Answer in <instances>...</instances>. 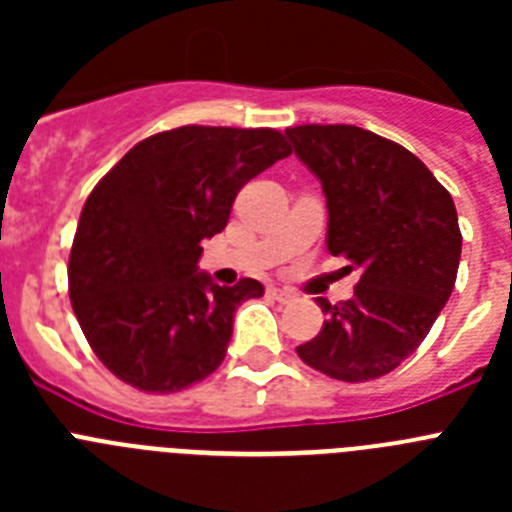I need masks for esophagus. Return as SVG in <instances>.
<instances>
[{
  "label": "esophagus",
  "mask_w": 512,
  "mask_h": 512,
  "mask_svg": "<svg viewBox=\"0 0 512 512\" xmlns=\"http://www.w3.org/2000/svg\"><path fill=\"white\" fill-rule=\"evenodd\" d=\"M269 295L274 297V300H279V302L297 300V292H295V289H289V287H271Z\"/></svg>",
  "instance_id": "1"
}]
</instances>
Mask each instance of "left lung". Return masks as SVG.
<instances>
[{
    "instance_id": "left-lung-1",
    "label": "left lung",
    "mask_w": 512,
    "mask_h": 512,
    "mask_svg": "<svg viewBox=\"0 0 512 512\" xmlns=\"http://www.w3.org/2000/svg\"><path fill=\"white\" fill-rule=\"evenodd\" d=\"M318 176L328 205V251L361 277L351 300L330 305L307 366L341 382L390 374L413 354L449 302L461 259L451 194L408 148L356 125L284 130Z\"/></svg>"
}]
</instances>
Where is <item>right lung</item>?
<instances>
[{"mask_svg":"<svg viewBox=\"0 0 512 512\" xmlns=\"http://www.w3.org/2000/svg\"><path fill=\"white\" fill-rule=\"evenodd\" d=\"M289 153L271 128L184 125L140 140L94 187L71 248L69 295L117 379L164 395L223 364L235 307L264 284H215L197 266L200 243L228 225L243 184Z\"/></svg>","mask_w":512,"mask_h":512,"instance_id":"right-lung-1","label":"right lung"}]
</instances>
